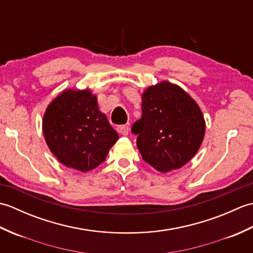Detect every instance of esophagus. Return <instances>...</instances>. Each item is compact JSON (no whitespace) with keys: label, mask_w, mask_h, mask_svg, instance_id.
<instances>
[{"label":"esophagus","mask_w":253,"mask_h":253,"mask_svg":"<svg viewBox=\"0 0 253 253\" xmlns=\"http://www.w3.org/2000/svg\"><path fill=\"white\" fill-rule=\"evenodd\" d=\"M117 131L121 133V135L123 136H127L128 132H129V128H128V126L126 125H121V126H117Z\"/></svg>","instance_id":"esophagus-1"}]
</instances>
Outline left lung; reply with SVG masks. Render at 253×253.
<instances>
[{
    "label": "left lung",
    "instance_id": "1",
    "mask_svg": "<svg viewBox=\"0 0 253 253\" xmlns=\"http://www.w3.org/2000/svg\"><path fill=\"white\" fill-rule=\"evenodd\" d=\"M142 115L131 128L142 159L161 173L186 165L200 149L206 121L200 106L178 84L161 82L141 95Z\"/></svg>",
    "mask_w": 253,
    "mask_h": 253
}]
</instances>
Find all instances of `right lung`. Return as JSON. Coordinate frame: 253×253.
<instances>
[{
    "label": "right lung",
    "instance_id": "1",
    "mask_svg": "<svg viewBox=\"0 0 253 253\" xmlns=\"http://www.w3.org/2000/svg\"><path fill=\"white\" fill-rule=\"evenodd\" d=\"M42 131L53 155L68 169L85 173L105 160L118 140L90 89H65L47 105Z\"/></svg>",
    "mask_w": 253,
    "mask_h": 253
}]
</instances>
